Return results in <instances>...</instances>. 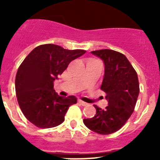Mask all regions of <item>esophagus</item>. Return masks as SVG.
<instances>
[{"label": "esophagus", "instance_id": "34e87169", "mask_svg": "<svg viewBox=\"0 0 160 160\" xmlns=\"http://www.w3.org/2000/svg\"><path fill=\"white\" fill-rule=\"evenodd\" d=\"M78 103L79 104H80V105H82V106H87L88 105V103H86V102H84V101H81V100H79L78 101Z\"/></svg>", "mask_w": 160, "mask_h": 160}]
</instances>
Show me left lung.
Masks as SVG:
<instances>
[{"instance_id": "left-lung-1", "label": "left lung", "mask_w": 160, "mask_h": 160, "mask_svg": "<svg viewBox=\"0 0 160 160\" xmlns=\"http://www.w3.org/2000/svg\"><path fill=\"white\" fill-rule=\"evenodd\" d=\"M102 59L104 75L101 89L106 93L105 109L94 106L96 114L83 119L89 129L101 135L117 132L128 121L135 109L139 93L138 75L125 55L111 49L91 52Z\"/></svg>"}]
</instances>
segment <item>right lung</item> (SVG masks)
Returning a JSON list of instances; mask_svg holds the SVG:
<instances>
[{
    "label": "right lung",
    "mask_w": 160,
    "mask_h": 160,
    "mask_svg": "<svg viewBox=\"0 0 160 160\" xmlns=\"http://www.w3.org/2000/svg\"><path fill=\"white\" fill-rule=\"evenodd\" d=\"M85 52L45 44L35 48L24 59L16 74V95L22 113L35 126L48 128L60 125L69 107L77 103L76 97L63 98L56 93L53 82L71 61Z\"/></svg>",
    "instance_id": "right-lung-1"
}]
</instances>
